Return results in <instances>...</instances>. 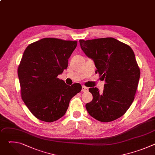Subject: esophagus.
I'll use <instances>...</instances> for the list:
<instances>
[{
  "mask_svg": "<svg viewBox=\"0 0 155 155\" xmlns=\"http://www.w3.org/2000/svg\"><path fill=\"white\" fill-rule=\"evenodd\" d=\"M81 91L83 92H87V91H88V87H87L84 86H83L82 88H81Z\"/></svg>",
  "mask_w": 155,
  "mask_h": 155,
  "instance_id": "1",
  "label": "esophagus"
}]
</instances>
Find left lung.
Returning <instances> with one entry per match:
<instances>
[{
    "label": "left lung",
    "instance_id": "8db88e82",
    "mask_svg": "<svg viewBox=\"0 0 155 155\" xmlns=\"http://www.w3.org/2000/svg\"><path fill=\"white\" fill-rule=\"evenodd\" d=\"M81 50L95 64L101 78L105 80L104 91L90 87L93 101L86 104L89 114L101 122L122 117L134 99L140 71L135 54L126 44L112 37L80 40Z\"/></svg>",
    "mask_w": 155,
    "mask_h": 155
}]
</instances>
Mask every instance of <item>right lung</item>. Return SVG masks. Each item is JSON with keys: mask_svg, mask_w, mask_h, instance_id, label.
Segmentation results:
<instances>
[{"mask_svg": "<svg viewBox=\"0 0 155 155\" xmlns=\"http://www.w3.org/2000/svg\"><path fill=\"white\" fill-rule=\"evenodd\" d=\"M77 41L44 38L28 46L18 69L21 97L37 119L53 122L62 117L81 85L57 78L68 68Z\"/></svg>", "mask_w": 155, "mask_h": 155, "instance_id": "add662e5", "label": "right lung"}]
</instances>
